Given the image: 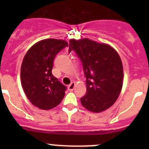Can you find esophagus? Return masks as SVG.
<instances>
[{
  "mask_svg": "<svg viewBox=\"0 0 149 149\" xmlns=\"http://www.w3.org/2000/svg\"><path fill=\"white\" fill-rule=\"evenodd\" d=\"M74 86H75V83H74V82H72L68 86V89L69 91H72L74 89Z\"/></svg>",
  "mask_w": 149,
  "mask_h": 149,
  "instance_id": "esophagus-1",
  "label": "esophagus"
}]
</instances>
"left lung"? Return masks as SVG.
Returning a JSON list of instances; mask_svg holds the SVG:
<instances>
[{
	"label": "left lung",
	"instance_id": "obj_1",
	"mask_svg": "<svg viewBox=\"0 0 149 149\" xmlns=\"http://www.w3.org/2000/svg\"><path fill=\"white\" fill-rule=\"evenodd\" d=\"M74 51L82 63L86 93L81 98L88 110L100 113L116 102L123 84V66L119 54L109 45L89 39H70L68 51Z\"/></svg>",
	"mask_w": 149,
	"mask_h": 149
}]
</instances>
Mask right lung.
<instances>
[{
  "label": "right lung",
  "mask_w": 149,
  "mask_h": 149,
  "mask_svg": "<svg viewBox=\"0 0 149 149\" xmlns=\"http://www.w3.org/2000/svg\"><path fill=\"white\" fill-rule=\"evenodd\" d=\"M68 45L64 40L44 39L33 45L24 57L21 67L22 87L30 102L41 110L54 108L65 96L66 86L51 71L56 55Z\"/></svg>",
  "instance_id": "1"
}]
</instances>
